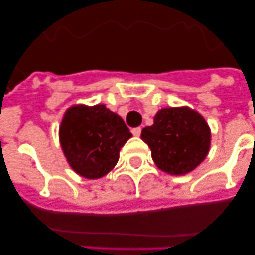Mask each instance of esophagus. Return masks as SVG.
<instances>
[{
    "label": "esophagus",
    "instance_id": "1",
    "mask_svg": "<svg viewBox=\"0 0 255 255\" xmlns=\"http://www.w3.org/2000/svg\"><path fill=\"white\" fill-rule=\"evenodd\" d=\"M132 133H133V135H134V137H139L140 133H142V128H140V127L133 128Z\"/></svg>",
    "mask_w": 255,
    "mask_h": 255
}]
</instances>
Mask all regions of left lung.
I'll return each mask as SVG.
<instances>
[{"instance_id":"8db88e82","label":"left lung","mask_w":255,"mask_h":255,"mask_svg":"<svg viewBox=\"0 0 255 255\" xmlns=\"http://www.w3.org/2000/svg\"><path fill=\"white\" fill-rule=\"evenodd\" d=\"M140 138L150 148L155 165L170 175H185L196 169L211 145L207 122L186 106L159 110L153 125L143 128Z\"/></svg>"}]
</instances>
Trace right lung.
I'll return each instance as SVG.
<instances>
[{
    "instance_id": "obj_1",
    "label": "right lung",
    "mask_w": 255,
    "mask_h": 255,
    "mask_svg": "<svg viewBox=\"0 0 255 255\" xmlns=\"http://www.w3.org/2000/svg\"><path fill=\"white\" fill-rule=\"evenodd\" d=\"M130 137L125 121L105 105L71 106L59 128L60 145L69 165L86 179L109 174Z\"/></svg>"
}]
</instances>
